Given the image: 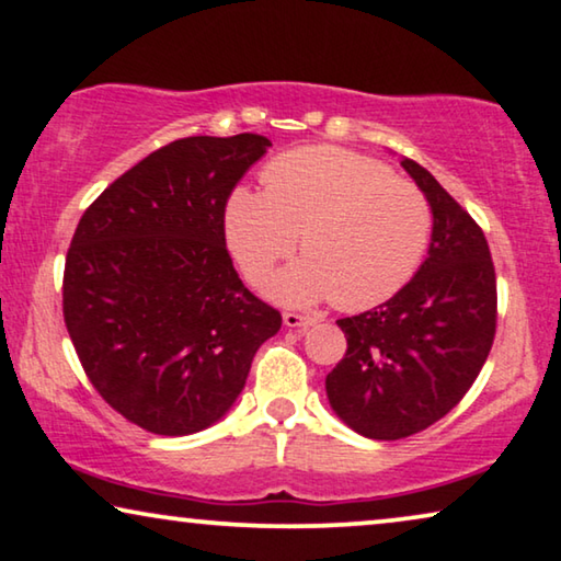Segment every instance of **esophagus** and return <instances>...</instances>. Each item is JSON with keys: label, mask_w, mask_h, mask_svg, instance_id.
<instances>
[{"label": "esophagus", "mask_w": 561, "mask_h": 561, "mask_svg": "<svg viewBox=\"0 0 561 561\" xmlns=\"http://www.w3.org/2000/svg\"><path fill=\"white\" fill-rule=\"evenodd\" d=\"M282 320H284V324H287V328H312V324L317 322L314 317H309V314H299V312H284L282 314Z\"/></svg>", "instance_id": "obj_1"}]
</instances>
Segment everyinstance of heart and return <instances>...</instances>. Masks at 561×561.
<instances>
[{"mask_svg":"<svg viewBox=\"0 0 561 561\" xmlns=\"http://www.w3.org/2000/svg\"><path fill=\"white\" fill-rule=\"evenodd\" d=\"M264 194L237 188L227 201V244L249 282H262L299 249L305 259L270 282L284 305L332 297L367 309L403 289L423 262L433 216L423 191L386 163L337 146L289 150L266 165Z\"/></svg>","mask_w":561,"mask_h":561,"instance_id":"heart-1","label":"heart"}]
</instances>
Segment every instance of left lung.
I'll return each instance as SVG.
<instances>
[{
	"mask_svg": "<svg viewBox=\"0 0 561 561\" xmlns=\"http://www.w3.org/2000/svg\"><path fill=\"white\" fill-rule=\"evenodd\" d=\"M400 165L431 206L428 256L388 302L337 320L347 353L324 380L340 421L375 440L413 436L454 411L496 334V274L481 227L423 165Z\"/></svg>",
	"mask_w": 561,
	"mask_h": 561,
	"instance_id": "8db88e82",
	"label": "left lung"
}]
</instances>
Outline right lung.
Returning a JSON list of instances; mask_svg holds the SVG:
<instances>
[{"label":"right lung","instance_id":"obj_1","mask_svg":"<svg viewBox=\"0 0 561 561\" xmlns=\"http://www.w3.org/2000/svg\"><path fill=\"white\" fill-rule=\"evenodd\" d=\"M270 146L256 133L173 140L75 229L62 279L75 353L105 403L156 436L221 421L282 328L241 284L224 237L233 186Z\"/></svg>","mask_w":561,"mask_h":561}]
</instances>
